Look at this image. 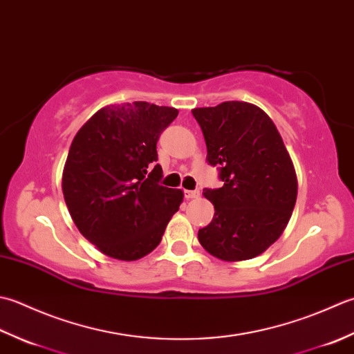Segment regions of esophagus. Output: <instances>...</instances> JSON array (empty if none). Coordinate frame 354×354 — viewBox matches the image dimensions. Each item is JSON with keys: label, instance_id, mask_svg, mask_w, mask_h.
I'll return each mask as SVG.
<instances>
[{"label": "esophagus", "instance_id": "1", "mask_svg": "<svg viewBox=\"0 0 354 354\" xmlns=\"http://www.w3.org/2000/svg\"><path fill=\"white\" fill-rule=\"evenodd\" d=\"M185 198L186 200H192V198H198L200 197V191H189V189H185Z\"/></svg>", "mask_w": 354, "mask_h": 354}]
</instances>
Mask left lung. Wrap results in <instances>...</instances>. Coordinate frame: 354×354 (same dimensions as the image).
I'll return each instance as SVG.
<instances>
[{
  "label": "left lung",
  "mask_w": 354,
  "mask_h": 354,
  "mask_svg": "<svg viewBox=\"0 0 354 354\" xmlns=\"http://www.w3.org/2000/svg\"><path fill=\"white\" fill-rule=\"evenodd\" d=\"M207 156L223 182L203 189L215 209L198 241L223 261L250 259L283 234L297 203L298 180L278 129L261 108L240 100L194 108Z\"/></svg>",
  "instance_id": "left-lung-1"
}]
</instances>
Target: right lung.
<instances>
[{"label":"right lung","mask_w":354,"mask_h":354,"mask_svg":"<svg viewBox=\"0 0 354 354\" xmlns=\"http://www.w3.org/2000/svg\"><path fill=\"white\" fill-rule=\"evenodd\" d=\"M178 111L148 102L110 105L79 129L62 174L76 227L102 254L134 261L153 252L183 192L160 185L157 142Z\"/></svg>","instance_id":"right-lung-1"}]
</instances>
